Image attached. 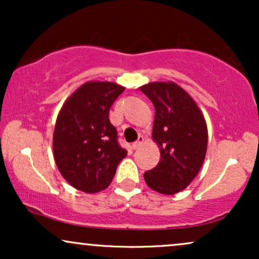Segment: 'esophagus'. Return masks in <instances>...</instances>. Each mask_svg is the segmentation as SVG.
Returning a JSON list of instances; mask_svg holds the SVG:
<instances>
[{"mask_svg":"<svg viewBox=\"0 0 259 259\" xmlns=\"http://www.w3.org/2000/svg\"><path fill=\"white\" fill-rule=\"evenodd\" d=\"M144 141H145L144 136L140 135V136H139V139H138V141L133 142V145H132V148H133V150H138V148H139L140 146H141L142 142H144Z\"/></svg>","mask_w":259,"mask_h":259,"instance_id":"1","label":"esophagus"}]
</instances>
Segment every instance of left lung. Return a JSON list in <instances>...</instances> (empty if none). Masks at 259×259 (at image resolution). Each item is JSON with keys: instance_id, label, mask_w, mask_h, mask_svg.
Segmentation results:
<instances>
[{"instance_id": "obj_1", "label": "left lung", "mask_w": 259, "mask_h": 259, "mask_svg": "<svg viewBox=\"0 0 259 259\" xmlns=\"http://www.w3.org/2000/svg\"><path fill=\"white\" fill-rule=\"evenodd\" d=\"M140 90L156 109L152 138L160 148L158 164L144 174L151 189L174 195L195 179L207 152V125L195 101L174 82H150Z\"/></svg>"}]
</instances>
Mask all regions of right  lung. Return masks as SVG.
<instances>
[{
    "label": "right lung",
    "mask_w": 259,
    "mask_h": 259,
    "mask_svg": "<svg viewBox=\"0 0 259 259\" xmlns=\"http://www.w3.org/2000/svg\"><path fill=\"white\" fill-rule=\"evenodd\" d=\"M124 91L109 81L86 82L59 112L53 134V156L63 178L80 191H102L112 183L127 151L118 142L109 109Z\"/></svg>",
    "instance_id": "obj_1"
}]
</instances>
